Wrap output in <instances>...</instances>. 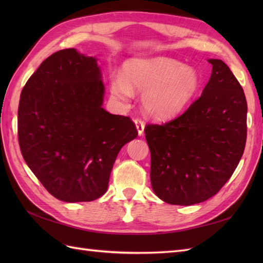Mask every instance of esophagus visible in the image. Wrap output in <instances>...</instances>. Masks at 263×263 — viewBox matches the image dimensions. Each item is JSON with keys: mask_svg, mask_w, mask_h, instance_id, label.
<instances>
[{"mask_svg": "<svg viewBox=\"0 0 263 263\" xmlns=\"http://www.w3.org/2000/svg\"><path fill=\"white\" fill-rule=\"evenodd\" d=\"M135 123H136V127L138 130V135L139 136H143V132H144V123L141 121V120H135Z\"/></svg>", "mask_w": 263, "mask_h": 263, "instance_id": "obj_1", "label": "esophagus"}]
</instances>
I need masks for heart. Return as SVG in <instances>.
Listing matches in <instances>:
<instances>
[{
    "label": "heart",
    "mask_w": 263,
    "mask_h": 263,
    "mask_svg": "<svg viewBox=\"0 0 263 263\" xmlns=\"http://www.w3.org/2000/svg\"><path fill=\"white\" fill-rule=\"evenodd\" d=\"M200 86L197 69L166 57L131 59L123 64V74L109 79L110 96L115 102L127 105L135 92H143L144 113L156 120H167L182 113Z\"/></svg>",
    "instance_id": "obj_1"
}]
</instances>
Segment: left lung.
<instances>
[{
  "label": "left lung",
  "instance_id": "obj_1",
  "mask_svg": "<svg viewBox=\"0 0 263 263\" xmlns=\"http://www.w3.org/2000/svg\"><path fill=\"white\" fill-rule=\"evenodd\" d=\"M210 79L184 113L144 128L155 194L191 205L215 195L230 180L247 142L248 104L242 86L221 60L210 59Z\"/></svg>",
  "mask_w": 263,
  "mask_h": 263
}]
</instances>
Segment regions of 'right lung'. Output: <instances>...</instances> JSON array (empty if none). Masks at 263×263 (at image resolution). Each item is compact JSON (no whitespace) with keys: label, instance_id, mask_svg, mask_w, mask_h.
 Here are the masks:
<instances>
[{"label":"right lung","instance_id":"right-lung-1","mask_svg":"<svg viewBox=\"0 0 263 263\" xmlns=\"http://www.w3.org/2000/svg\"><path fill=\"white\" fill-rule=\"evenodd\" d=\"M97 59L62 49L39 65L21 91L20 150L53 197L88 202L107 191L115 159L138 137L128 117L103 108Z\"/></svg>","mask_w":263,"mask_h":263}]
</instances>
